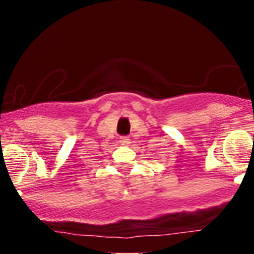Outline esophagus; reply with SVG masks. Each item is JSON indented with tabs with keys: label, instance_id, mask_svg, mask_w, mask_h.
Listing matches in <instances>:
<instances>
[{
	"label": "esophagus",
	"instance_id": "1",
	"mask_svg": "<svg viewBox=\"0 0 254 254\" xmlns=\"http://www.w3.org/2000/svg\"><path fill=\"white\" fill-rule=\"evenodd\" d=\"M129 141H130V139L127 136H122V137H120V142H122L123 145H127V143H129Z\"/></svg>",
	"mask_w": 254,
	"mask_h": 254
}]
</instances>
